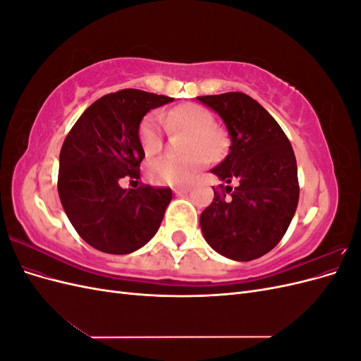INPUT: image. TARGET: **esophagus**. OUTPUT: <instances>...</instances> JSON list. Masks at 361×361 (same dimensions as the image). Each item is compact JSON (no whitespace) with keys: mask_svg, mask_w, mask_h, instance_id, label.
Here are the masks:
<instances>
[{"mask_svg":"<svg viewBox=\"0 0 361 361\" xmlns=\"http://www.w3.org/2000/svg\"><path fill=\"white\" fill-rule=\"evenodd\" d=\"M191 188L188 187V185H180V187H174L173 188V191H174V194H185V192H188Z\"/></svg>","mask_w":361,"mask_h":361,"instance_id":"1","label":"esophagus"}]
</instances>
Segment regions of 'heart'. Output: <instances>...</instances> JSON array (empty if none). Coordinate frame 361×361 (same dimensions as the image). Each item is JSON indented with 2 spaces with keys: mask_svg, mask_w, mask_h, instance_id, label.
Wrapping results in <instances>:
<instances>
[{
  "mask_svg": "<svg viewBox=\"0 0 361 361\" xmlns=\"http://www.w3.org/2000/svg\"><path fill=\"white\" fill-rule=\"evenodd\" d=\"M170 130L188 133L183 155H164L149 164V178L161 185H183L192 180L207 159L221 158L228 146L226 130L215 125L214 114L199 104H180L161 114ZM138 140L146 157H154L162 149V128L159 117L149 114L138 129Z\"/></svg>",
  "mask_w": 361,
  "mask_h": 361,
  "instance_id": "b5f03b06",
  "label": "heart"
}]
</instances>
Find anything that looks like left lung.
I'll return each instance as SVG.
<instances>
[{"mask_svg": "<svg viewBox=\"0 0 361 361\" xmlns=\"http://www.w3.org/2000/svg\"><path fill=\"white\" fill-rule=\"evenodd\" d=\"M226 123L231 152L211 171L226 183L200 215L206 243L238 262L267 255L285 236L297 211V159L286 134L264 106L245 93L199 96Z\"/></svg>", "mask_w": 361, "mask_h": 361, "instance_id": "8db88e82", "label": "left lung"}]
</instances>
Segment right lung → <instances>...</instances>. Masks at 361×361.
<instances>
[{
  "label": "right lung",
  "mask_w": 361,
  "mask_h": 361,
  "mask_svg": "<svg viewBox=\"0 0 361 361\" xmlns=\"http://www.w3.org/2000/svg\"><path fill=\"white\" fill-rule=\"evenodd\" d=\"M171 101L137 89L105 94L87 108L64 140L59 195L76 233L93 248L128 255L158 232L171 190L145 183L123 190L118 182L140 179L141 120Z\"/></svg>",
  "instance_id": "obj_1"
}]
</instances>
